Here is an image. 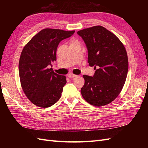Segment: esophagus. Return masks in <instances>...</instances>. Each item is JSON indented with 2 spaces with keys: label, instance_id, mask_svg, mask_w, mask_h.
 <instances>
[{
  "label": "esophagus",
  "instance_id": "34e87169",
  "mask_svg": "<svg viewBox=\"0 0 148 148\" xmlns=\"http://www.w3.org/2000/svg\"><path fill=\"white\" fill-rule=\"evenodd\" d=\"M68 77H70V78H74V77H77V75H74L73 73H69V75H68Z\"/></svg>",
  "mask_w": 148,
  "mask_h": 148
}]
</instances>
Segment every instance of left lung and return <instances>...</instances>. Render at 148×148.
Segmentation results:
<instances>
[{
  "label": "left lung",
  "mask_w": 148,
  "mask_h": 148,
  "mask_svg": "<svg viewBox=\"0 0 148 148\" xmlns=\"http://www.w3.org/2000/svg\"><path fill=\"white\" fill-rule=\"evenodd\" d=\"M88 49V62L96 70L93 77L84 75L81 89L84 99L96 107L115 99L126 81L128 60L123 44L116 36L102 26L78 31Z\"/></svg>",
  "instance_id": "1"
}]
</instances>
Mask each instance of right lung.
Segmentation results:
<instances>
[{
    "label": "right lung",
    "instance_id": "1",
    "mask_svg": "<svg viewBox=\"0 0 148 148\" xmlns=\"http://www.w3.org/2000/svg\"><path fill=\"white\" fill-rule=\"evenodd\" d=\"M74 33L75 31L46 28L24 47L19 61L20 83L25 95L34 105L47 108L60 98L66 77L53 72L49 66L56 60L60 42Z\"/></svg>",
    "mask_w": 148,
    "mask_h": 148
}]
</instances>
